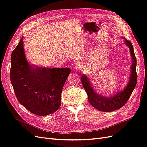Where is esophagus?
<instances>
[{
  "instance_id": "obj_1",
  "label": "esophagus",
  "mask_w": 147,
  "mask_h": 147,
  "mask_svg": "<svg viewBox=\"0 0 147 147\" xmlns=\"http://www.w3.org/2000/svg\"><path fill=\"white\" fill-rule=\"evenodd\" d=\"M79 68H80V64L78 63H75L73 67L74 70H77Z\"/></svg>"
}]
</instances>
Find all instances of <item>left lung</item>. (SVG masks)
I'll return each mask as SVG.
<instances>
[{
	"label": "left lung",
	"instance_id": "left-lung-1",
	"mask_svg": "<svg viewBox=\"0 0 147 147\" xmlns=\"http://www.w3.org/2000/svg\"><path fill=\"white\" fill-rule=\"evenodd\" d=\"M124 40V43L128 47L132 59L131 66V74L126 85L122 90L117 92L113 96H105L100 94L95 91L90 78L85 74H83L81 78L82 83L84 90L86 91L90 104L95 109L102 112H110L118 110L126 104L133 90L136 86L137 77L136 74L137 60L134 55V48L131 43L124 37H121Z\"/></svg>",
	"mask_w": 147,
	"mask_h": 147
}]
</instances>
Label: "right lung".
Here are the masks:
<instances>
[{
	"instance_id": "right-lung-1",
	"label": "right lung",
	"mask_w": 147,
	"mask_h": 147,
	"mask_svg": "<svg viewBox=\"0 0 147 147\" xmlns=\"http://www.w3.org/2000/svg\"><path fill=\"white\" fill-rule=\"evenodd\" d=\"M69 68H49L29 63L23 37L11 56L10 80L18 100L29 112L39 116L55 112L61 104V92Z\"/></svg>"
}]
</instances>
